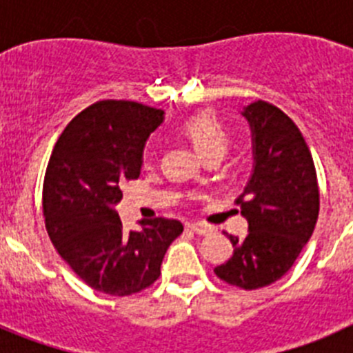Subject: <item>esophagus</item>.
Returning a JSON list of instances; mask_svg holds the SVG:
<instances>
[{
  "mask_svg": "<svg viewBox=\"0 0 353 353\" xmlns=\"http://www.w3.org/2000/svg\"><path fill=\"white\" fill-rule=\"evenodd\" d=\"M185 228L189 230V232L196 233V235H208V233L212 232L208 226H205V224H198V223H189Z\"/></svg>",
  "mask_w": 353,
  "mask_h": 353,
  "instance_id": "esophagus-1",
  "label": "esophagus"
}]
</instances>
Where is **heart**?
<instances>
[{
    "label": "heart",
    "instance_id": "obj_1",
    "mask_svg": "<svg viewBox=\"0 0 353 353\" xmlns=\"http://www.w3.org/2000/svg\"><path fill=\"white\" fill-rule=\"evenodd\" d=\"M180 130L205 161H210V159L219 161L228 152L230 134H228V129L224 127L223 121L212 111H201V113L189 117L182 123ZM143 162H145V166L150 164L148 152L143 157Z\"/></svg>",
    "mask_w": 353,
    "mask_h": 353
}]
</instances>
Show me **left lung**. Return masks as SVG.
I'll return each instance as SVG.
<instances>
[{
    "instance_id": "left-lung-1",
    "label": "left lung",
    "mask_w": 353,
    "mask_h": 353,
    "mask_svg": "<svg viewBox=\"0 0 353 353\" xmlns=\"http://www.w3.org/2000/svg\"><path fill=\"white\" fill-rule=\"evenodd\" d=\"M242 114L251 125L254 170L235 205L249 233L244 240L230 235L233 256L214 272L228 285L258 290L281 279L307 244L320 191L310 148L288 114L265 101Z\"/></svg>"
}]
</instances>
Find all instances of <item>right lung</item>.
<instances>
[{
	"label": "right lung",
	"instance_id": "add662e5",
	"mask_svg": "<svg viewBox=\"0 0 353 353\" xmlns=\"http://www.w3.org/2000/svg\"><path fill=\"white\" fill-rule=\"evenodd\" d=\"M164 120L162 109L132 101H99L65 127L52 148L42 207L56 251L93 290L127 297L154 285L162 258L183 226L141 221L127 233L114 205L141 173L143 148Z\"/></svg>",
	"mask_w": 353,
	"mask_h": 353
}]
</instances>
